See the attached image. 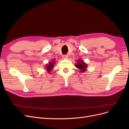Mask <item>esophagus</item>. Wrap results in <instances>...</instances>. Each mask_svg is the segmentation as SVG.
I'll use <instances>...</instances> for the list:
<instances>
[{"instance_id":"34e87169","label":"esophagus","mask_w":129,"mask_h":129,"mask_svg":"<svg viewBox=\"0 0 129 129\" xmlns=\"http://www.w3.org/2000/svg\"><path fill=\"white\" fill-rule=\"evenodd\" d=\"M62 58H63V59H68V56L67 55H63L62 56Z\"/></svg>"}]
</instances>
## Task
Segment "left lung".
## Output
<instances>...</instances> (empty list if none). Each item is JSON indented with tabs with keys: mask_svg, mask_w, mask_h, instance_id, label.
Instances as JSON below:
<instances>
[{
	"mask_svg": "<svg viewBox=\"0 0 129 129\" xmlns=\"http://www.w3.org/2000/svg\"><path fill=\"white\" fill-rule=\"evenodd\" d=\"M77 63L75 66L76 68L80 69L81 72H84L86 71V69L87 68V64L84 63V62L81 59H79L77 61Z\"/></svg>",
	"mask_w": 129,
	"mask_h": 129,
	"instance_id": "left-lung-1",
	"label": "left lung"
}]
</instances>
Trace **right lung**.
I'll return each instance as SVG.
<instances>
[{
	"label": "right lung",
	"instance_id": "add662e5",
	"mask_svg": "<svg viewBox=\"0 0 129 129\" xmlns=\"http://www.w3.org/2000/svg\"><path fill=\"white\" fill-rule=\"evenodd\" d=\"M55 59H53L52 60V61H50V62H49V63L48 64H46L45 66V68H46V71H47V72L48 73H50V71H52L53 69L54 64L55 63Z\"/></svg>",
	"mask_w": 129,
	"mask_h": 129
}]
</instances>
